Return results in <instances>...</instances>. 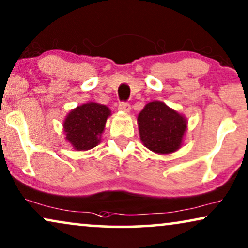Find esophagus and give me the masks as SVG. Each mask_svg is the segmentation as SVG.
Listing matches in <instances>:
<instances>
[{
    "mask_svg": "<svg viewBox=\"0 0 248 248\" xmlns=\"http://www.w3.org/2000/svg\"><path fill=\"white\" fill-rule=\"evenodd\" d=\"M118 108L120 111H124V112H129L130 111V104L128 103V102H121L120 104H119Z\"/></svg>",
    "mask_w": 248,
    "mask_h": 248,
    "instance_id": "1",
    "label": "esophagus"
}]
</instances>
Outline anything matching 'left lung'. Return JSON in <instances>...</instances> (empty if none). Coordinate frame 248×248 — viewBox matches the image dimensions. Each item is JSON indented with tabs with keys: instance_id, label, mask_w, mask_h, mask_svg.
Instances as JSON below:
<instances>
[{
	"instance_id": "8db88e82",
	"label": "left lung",
	"mask_w": 248,
	"mask_h": 248,
	"mask_svg": "<svg viewBox=\"0 0 248 248\" xmlns=\"http://www.w3.org/2000/svg\"><path fill=\"white\" fill-rule=\"evenodd\" d=\"M140 140L155 153H172L180 147L187 121L162 102H151L138 114Z\"/></svg>"
}]
</instances>
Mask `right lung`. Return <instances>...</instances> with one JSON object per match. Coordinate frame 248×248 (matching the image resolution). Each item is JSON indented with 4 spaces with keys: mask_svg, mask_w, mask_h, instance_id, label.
I'll return each mask as SVG.
<instances>
[{
    "mask_svg": "<svg viewBox=\"0 0 248 248\" xmlns=\"http://www.w3.org/2000/svg\"><path fill=\"white\" fill-rule=\"evenodd\" d=\"M111 111L105 105L86 103L72 110L65 118L63 128L67 140L78 151L96 146L101 140L105 121Z\"/></svg>",
    "mask_w": 248,
    "mask_h": 248,
    "instance_id": "obj_1",
    "label": "right lung"
}]
</instances>
